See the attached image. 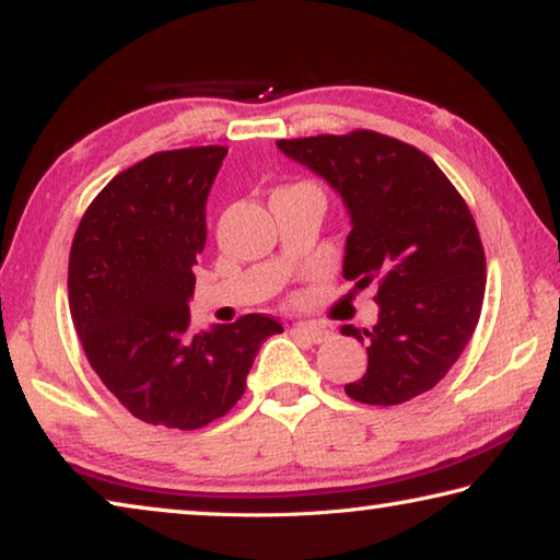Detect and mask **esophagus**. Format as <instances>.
Returning <instances> with one entry per match:
<instances>
[{"instance_id":"34e87169","label":"esophagus","mask_w":560,"mask_h":560,"mask_svg":"<svg viewBox=\"0 0 560 560\" xmlns=\"http://www.w3.org/2000/svg\"><path fill=\"white\" fill-rule=\"evenodd\" d=\"M291 330L299 338L308 340V343H324V340H328V336H330V330L320 324H296Z\"/></svg>"}]
</instances>
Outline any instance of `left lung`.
<instances>
[{"label": "left lung", "instance_id": "obj_1", "mask_svg": "<svg viewBox=\"0 0 560 560\" xmlns=\"http://www.w3.org/2000/svg\"><path fill=\"white\" fill-rule=\"evenodd\" d=\"M324 177L350 214L343 277L377 281V324L343 326L368 348V371L346 385L365 405L432 390L479 324L487 259L467 202L434 160L373 130L277 140Z\"/></svg>", "mask_w": 560, "mask_h": 560}]
</instances>
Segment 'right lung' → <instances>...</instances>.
<instances>
[{
  "instance_id": "obj_1",
  "label": "right lung",
  "mask_w": 560,
  "mask_h": 560,
  "mask_svg": "<svg viewBox=\"0 0 560 560\" xmlns=\"http://www.w3.org/2000/svg\"><path fill=\"white\" fill-rule=\"evenodd\" d=\"M224 155L222 145L167 150L122 170L71 244L75 334L103 385L148 424L197 430L230 412L261 343L283 330L264 314L189 328L192 267Z\"/></svg>"
}]
</instances>
